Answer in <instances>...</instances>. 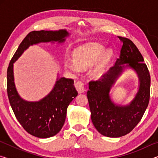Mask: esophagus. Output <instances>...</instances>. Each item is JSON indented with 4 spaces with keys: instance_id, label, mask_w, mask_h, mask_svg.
Instances as JSON below:
<instances>
[{
    "instance_id": "1",
    "label": "esophagus",
    "mask_w": 158,
    "mask_h": 158,
    "mask_svg": "<svg viewBox=\"0 0 158 158\" xmlns=\"http://www.w3.org/2000/svg\"><path fill=\"white\" fill-rule=\"evenodd\" d=\"M75 88L77 90V91H78L79 93H82L85 91V87H84V83L81 81H77V83H75Z\"/></svg>"
}]
</instances>
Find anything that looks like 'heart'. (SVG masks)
<instances>
[{
	"label": "heart",
	"instance_id": "heart-1",
	"mask_svg": "<svg viewBox=\"0 0 158 158\" xmlns=\"http://www.w3.org/2000/svg\"><path fill=\"white\" fill-rule=\"evenodd\" d=\"M105 49V46L96 42L82 45L74 52V60H66L65 68L73 73H78L81 69L92 66L90 69V75L95 79L100 78L105 73L106 63L113 55L111 49L104 52Z\"/></svg>",
	"mask_w": 158,
	"mask_h": 158
}]
</instances>
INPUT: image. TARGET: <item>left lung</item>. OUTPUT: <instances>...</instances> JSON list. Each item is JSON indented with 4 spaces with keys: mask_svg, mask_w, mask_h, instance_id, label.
<instances>
[{
    "mask_svg": "<svg viewBox=\"0 0 158 158\" xmlns=\"http://www.w3.org/2000/svg\"><path fill=\"white\" fill-rule=\"evenodd\" d=\"M118 38L123 42L119 58L102 78L89 82L87 92L93 124L101 135L112 138L130 133L141 121L148 105L151 87L149 71L137 47L129 39ZM128 68L138 74V91L129 104L117 105L111 100L110 89Z\"/></svg>",
    "mask_w": 158,
    "mask_h": 158,
    "instance_id": "obj_1",
    "label": "left lung"
}]
</instances>
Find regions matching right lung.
<instances>
[{
  "mask_svg": "<svg viewBox=\"0 0 158 158\" xmlns=\"http://www.w3.org/2000/svg\"><path fill=\"white\" fill-rule=\"evenodd\" d=\"M69 35L65 29L31 32L21 42L7 68V91L10 105L24 130L36 137H52L60 132L65 121L68 106L78 93L73 79L58 75L53 89L44 98L35 102L23 100L15 86L14 63L32 45L46 42L63 43Z\"/></svg>",
  "mask_w": 158,
  "mask_h": 158,
  "instance_id": "right-lung-1",
  "label": "right lung"
}]
</instances>
